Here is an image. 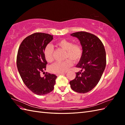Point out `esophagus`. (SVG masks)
I'll list each match as a JSON object with an SVG mask.
<instances>
[{
	"label": "esophagus",
	"instance_id": "esophagus-1",
	"mask_svg": "<svg viewBox=\"0 0 125 125\" xmlns=\"http://www.w3.org/2000/svg\"><path fill=\"white\" fill-rule=\"evenodd\" d=\"M66 73H58V74H57L56 75L57 76H60V75H62V74H65Z\"/></svg>",
	"mask_w": 125,
	"mask_h": 125
}]
</instances>
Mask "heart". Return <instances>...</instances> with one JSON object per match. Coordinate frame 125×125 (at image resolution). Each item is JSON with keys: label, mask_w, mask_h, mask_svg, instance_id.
<instances>
[{"label": "heart", "mask_w": 125, "mask_h": 125, "mask_svg": "<svg viewBox=\"0 0 125 125\" xmlns=\"http://www.w3.org/2000/svg\"><path fill=\"white\" fill-rule=\"evenodd\" d=\"M57 45L66 51V58L70 59L74 62H77L81 59L83 54V49L80 45L73 44L70 40L66 39L60 40L57 42ZM43 54L46 60L48 62H51L53 60V48L51 45L46 46L43 51ZM70 60H66L63 62H57L52 64L50 70L54 73H64L72 65Z\"/></svg>", "instance_id": "obj_1"}]
</instances>
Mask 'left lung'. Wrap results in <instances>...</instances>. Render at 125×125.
I'll return each instance as SVG.
<instances>
[{
    "label": "left lung",
    "instance_id": "8db88e82",
    "mask_svg": "<svg viewBox=\"0 0 125 125\" xmlns=\"http://www.w3.org/2000/svg\"><path fill=\"white\" fill-rule=\"evenodd\" d=\"M70 35L79 39L83 54L76 65L82 70L76 72L70 84L74 91L86 93L97 85L102 76L106 66L105 51L102 42L94 34L80 31Z\"/></svg>",
    "mask_w": 125,
    "mask_h": 125
}]
</instances>
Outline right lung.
<instances>
[{"label": "right lung", "instance_id": "right-lung-1", "mask_svg": "<svg viewBox=\"0 0 125 125\" xmlns=\"http://www.w3.org/2000/svg\"><path fill=\"white\" fill-rule=\"evenodd\" d=\"M53 39V36L44 33H35L27 37L20 45L17 55V67L23 83L33 93L46 95L54 89L57 78L54 74L40 76L46 70L47 62L43 51Z\"/></svg>", "mask_w": 125, "mask_h": 125}]
</instances>
